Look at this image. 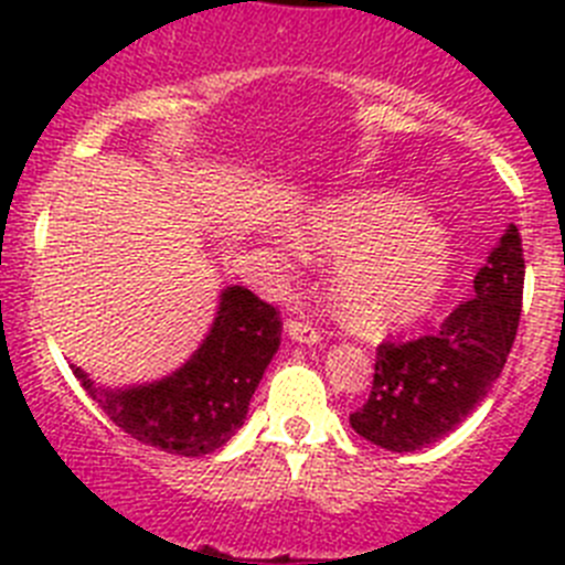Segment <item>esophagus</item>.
Wrapping results in <instances>:
<instances>
[{
    "label": "esophagus",
    "instance_id": "esophagus-1",
    "mask_svg": "<svg viewBox=\"0 0 565 565\" xmlns=\"http://www.w3.org/2000/svg\"><path fill=\"white\" fill-rule=\"evenodd\" d=\"M286 331H288V337L297 339V342H302V344H317L319 339H322L319 328L308 326V322H302V319H288Z\"/></svg>",
    "mask_w": 565,
    "mask_h": 565
}]
</instances>
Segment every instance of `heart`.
<instances>
[{"label": "heart", "mask_w": 565, "mask_h": 565, "mask_svg": "<svg viewBox=\"0 0 565 565\" xmlns=\"http://www.w3.org/2000/svg\"><path fill=\"white\" fill-rule=\"evenodd\" d=\"M299 239L313 254L344 257L333 291L339 313L359 331H387L422 317L450 263L441 228L384 192L326 203Z\"/></svg>", "instance_id": "obj_1"}]
</instances>
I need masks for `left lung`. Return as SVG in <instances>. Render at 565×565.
I'll return each mask as SVG.
<instances>
[{"instance_id": "8db88e82", "label": "left lung", "mask_w": 565, "mask_h": 565, "mask_svg": "<svg viewBox=\"0 0 565 565\" xmlns=\"http://www.w3.org/2000/svg\"><path fill=\"white\" fill-rule=\"evenodd\" d=\"M523 246L509 226L476 274V297L436 333L382 342L367 402L351 413L362 438L391 452H413L447 436L501 376L523 306Z\"/></svg>"}]
</instances>
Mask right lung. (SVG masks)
<instances>
[{
	"label": "right lung",
	"instance_id": "obj_1",
	"mask_svg": "<svg viewBox=\"0 0 565 565\" xmlns=\"http://www.w3.org/2000/svg\"><path fill=\"white\" fill-rule=\"evenodd\" d=\"M279 311L248 288H226L212 333L181 371L132 391H102L73 367L104 416L158 450L198 458L221 450L248 413L279 348Z\"/></svg>",
	"mask_w": 565,
	"mask_h": 565
}]
</instances>
